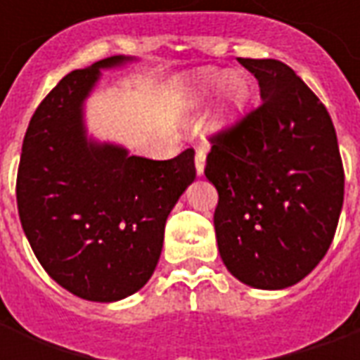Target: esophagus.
Here are the masks:
<instances>
[{
  "mask_svg": "<svg viewBox=\"0 0 360 360\" xmlns=\"http://www.w3.org/2000/svg\"><path fill=\"white\" fill-rule=\"evenodd\" d=\"M204 165H206V152L198 148L195 154V167L198 175H202L204 173Z\"/></svg>",
  "mask_w": 360,
  "mask_h": 360,
  "instance_id": "obj_1",
  "label": "esophagus"
}]
</instances>
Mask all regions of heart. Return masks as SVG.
Masks as SVG:
<instances>
[{
  "label": "heart",
  "instance_id": "obj_1",
  "mask_svg": "<svg viewBox=\"0 0 360 360\" xmlns=\"http://www.w3.org/2000/svg\"><path fill=\"white\" fill-rule=\"evenodd\" d=\"M224 86V103L218 110V113L212 119V129L221 131L226 129L247 102L249 96V84L241 75H227L216 73V71H200V73L191 75L187 79H181L175 82V92L179 96V102L187 110H196L206 103L216 90Z\"/></svg>",
  "mask_w": 360,
  "mask_h": 360
}]
</instances>
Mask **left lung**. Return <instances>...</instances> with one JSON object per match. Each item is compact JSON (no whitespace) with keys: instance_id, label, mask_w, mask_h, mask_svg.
I'll list each match as a JSON object with an SVG mask.
<instances>
[{"instance_id":"8db88e82","label":"left lung","mask_w":360,"mask_h":360,"mask_svg":"<svg viewBox=\"0 0 360 360\" xmlns=\"http://www.w3.org/2000/svg\"><path fill=\"white\" fill-rule=\"evenodd\" d=\"M262 103L212 136L204 175L218 191L219 257L257 289H285L314 270L343 206V164L332 117L278 59L239 58Z\"/></svg>"}]
</instances>
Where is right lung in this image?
Instances as JSON below:
<instances>
[{"label":"right lung","mask_w":360,"mask_h":360,"mask_svg":"<svg viewBox=\"0 0 360 360\" xmlns=\"http://www.w3.org/2000/svg\"><path fill=\"white\" fill-rule=\"evenodd\" d=\"M113 56L65 75L36 108L22 141L17 206L38 262L69 293L113 302L156 270L165 219L195 181V150L172 160L129 156L86 136L84 100Z\"/></svg>","instance_id":"obj_1"}]
</instances>
